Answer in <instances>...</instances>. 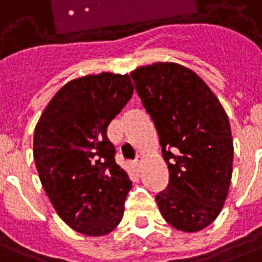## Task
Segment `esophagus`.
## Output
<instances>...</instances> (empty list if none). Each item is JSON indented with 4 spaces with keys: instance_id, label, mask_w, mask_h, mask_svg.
I'll return each instance as SVG.
<instances>
[{
    "instance_id": "1",
    "label": "esophagus",
    "mask_w": 262,
    "mask_h": 262,
    "mask_svg": "<svg viewBox=\"0 0 262 262\" xmlns=\"http://www.w3.org/2000/svg\"><path fill=\"white\" fill-rule=\"evenodd\" d=\"M142 162H143V156H137L136 157V160L133 162V164H135V167H140V164H142Z\"/></svg>"
}]
</instances>
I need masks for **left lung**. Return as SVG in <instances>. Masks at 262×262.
<instances>
[{
  "label": "left lung",
  "instance_id": "1",
  "mask_svg": "<svg viewBox=\"0 0 262 262\" xmlns=\"http://www.w3.org/2000/svg\"><path fill=\"white\" fill-rule=\"evenodd\" d=\"M130 76L170 171L169 186L156 195L159 210L176 230L201 231L221 213L233 176L226 111L207 83L180 63L156 62Z\"/></svg>",
  "mask_w": 262,
  "mask_h": 262
}]
</instances>
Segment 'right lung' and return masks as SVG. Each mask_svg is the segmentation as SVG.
<instances>
[{
  "label": "right lung",
  "instance_id": "add662e5",
  "mask_svg": "<svg viewBox=\"0 0 262 262\" xmlns=\"http://www.w3.org/2000/svg\"><path fill=\"white\" fill-rule=\"evenodd\" d=\"M130 76L102 72L69 80L55 93L34 132V159L55 211L89 237L113 231L132 182L115 162L107 126L130 100Z\"/></svg>",
  "mask_w": 262,
  "mask_h": 262
}]
</instances>
